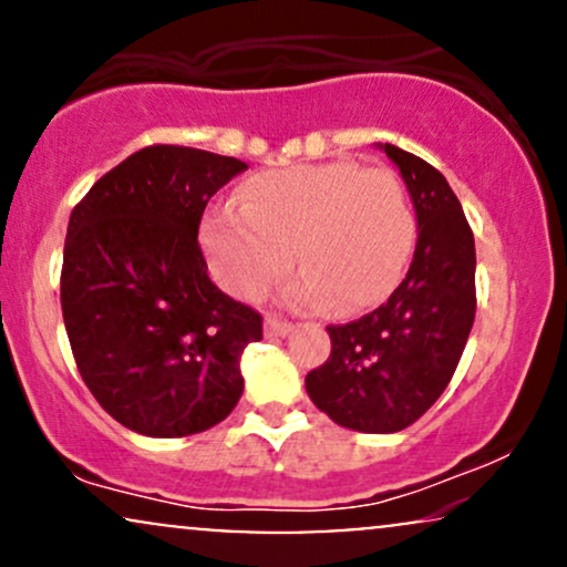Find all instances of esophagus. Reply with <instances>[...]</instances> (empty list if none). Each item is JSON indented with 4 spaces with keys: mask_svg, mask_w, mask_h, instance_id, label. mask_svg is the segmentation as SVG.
<instances>
[{
    "mask_svg": "<svg viewBox=\"0 0 567 567\" xmlns=\"http://www.w3.org/2000/svg\"><path fill=\"white\" fill-rule=\"evenodd\" d=\"M290 333H292V322L279 320V317H266V322H264L266 338H285Z\"/></svg>",
    "mask_w": 567,
    "mask_h": 567,
    "instance_id": "1",
    "label": "esophagus"
}]
</instances>
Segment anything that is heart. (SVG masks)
Listing matches in <instances>:
<instances>
[{
  "instance_id": "obj_1",
  "label": "heart",
  "mask_w": 567,
  "mask_h": 567,
  "mask_svg": "<svg viewBox=\"0 0 567 567\" xmlns=\"http://www.w3.org/2000/svg\"><path fill=\"white\" fill-rule=\"evenodd\" d=\"M413 239V210L396 175L349 159L252 175L239 186L237 207H218L202 224L220 288L256 301L296 252L303 269L288 285V301L306 309L381 303L405 275Z\"/></svg>"
}]
</instances>
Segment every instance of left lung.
Returning a JSON list of instances; mask_svg holds the SVG:
<instances>
[{
    "mask_svg": "<svg viewBox=\"0 0 567 567\" xmlns=\"http://www.w3.org/2000/svg\"><path fill=\"white\" fill-rule=\"evenodd\" d=\"M413 199L419 243L386 303L349 324H330V357L306 375L311 402L338 426L392 434L419 421L451 383L474 324V237L445 175L392 143Z\"/></svg>",
    "mask_w": 567,
    "mask_h": 567,
    "instance_id": "left-lung-1",
    "label": "left lung"
}]
</instances>
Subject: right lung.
Returning a JSON list of instances; mask_svg holds the SVG:
<instances>
[{"label": "right lung", "instance_id": "right-lung-1", "mask_svg": "<svg viewBox=\"0 0 567 567\" xmlns=\"http://www.w3.org/2000/svg\"><path fill=\"white\" fill-rule=\"evenodd\" d=\"M245 162L146 146L84 194L69 218L61 306L82 381L146 437L220 424L243 396L239 357L261 315L207 277L197 234L207 202Z\"/></svg>", "mask_w": 567, "mask_h": 567}]
</instances>
